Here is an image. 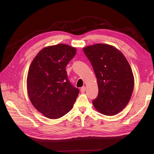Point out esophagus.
<instances>
[{
  "mask_svg": "<svg viewBox=\"0 0 154 154\" xmlns=\"http://www.w3.org/2000/svg\"><path fill=\"white\" fill-rule=\"evenodd\" d=\"M85 90H86V87H82L80 88V91H81L82 93H84L85 92Z\"/></svg>",
  "mask_w": 154,
  "mask_h": 154,
  "instance_id": "34e87169",
  "label": "esophagus"
}]
</instances>
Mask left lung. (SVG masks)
<instances>
[{"label": "left lung", "mask_w": 154, "mask_h": 154, "mask_svg": "<svg viewBox=\"0 0 154 154\" xmlns=\"http://www.w3.org/2000/svg\"><path fill=\"white\" fill-rule=\"evenodd\" d=\"M83 52L91 63L98 85L93 105L102 114H117L128 104L134 86L127 58L114 46L105 44L87 46Z\"/></svg>", "instance_id": "left-lung-1"}]
</instances>
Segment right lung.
Segmentation results:
<instances>
[{
    "instance_id": "right-lung-1",
    "label": "right lung",
    "mask_w": 154,
    "mask_h": 154,
    "mask_svg": "<svg viewBox=\"0 0 154 154\" xmlns=\"http://www.w3.org/2000/svg\"><path fill=\"white\" fill-rule=\"evenodd\" d=\"M76 49L60 44L42 49L31 62L27 78L29 100L45 117L58 119L72 108L79 89L69 81L66 67Z\"/></svg>"
}]
</instances>
